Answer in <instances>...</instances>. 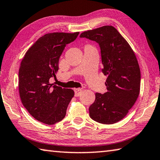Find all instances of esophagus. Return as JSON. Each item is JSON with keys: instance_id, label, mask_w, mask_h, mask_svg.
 I'll list each match as a JSON object with an SVG mask.
<instances>
[{"instance_id": "1", "label": "esophagus", "mask_w": 160, "mask_h": 160, "mask_svg": "<svg viewBox=\"0 0 160 160\" xmlns=\"http://www.w3.org/2000/svg\"><path fill=\"white\" fill-rule=\"evenodd\" d=\"M74 93H75V96L76 97H79V96L81 94V92H82V90L81 88H74Z\"/></svg>"}]
</instances>
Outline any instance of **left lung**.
<instances>
[{
  "instance_id": "left-lung-1",
  "label": "left lung",
  "mask_w": 160,
  "mask_h": 160,
  "mask_svg": "<svg viewBox=\"0 0 160 160\" xmlns=\"http://www.w3.org/2000/svg\"><path fill=\"white\" fill-rule=\"evenodd\" d=\"M80 38L99 44L102 72L108 76L105 82L107 92L95 93V100L89 107L90 117L102 124H113L127 115L139 95L141 72L136 56L111 26L85 31Z\"/></svg>"
}]
</instances>
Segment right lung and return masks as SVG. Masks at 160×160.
<instances>
[{
	"instance_id": "obj_1",
	"label": "right lung",
	"mask_w": 160,
	"mask_h": 160,
	"mask_svg": "<svg viewBox=\"0 0 160 160\" xmlns=\"http://www.w3.org/2000/svg\"><path fill=\"white\" fill-rule=\"evenodd\" d=\"M79 32L48 33L27 51L19 71V90L23 105L40 122L53 125L64 118L73 90L51 84L66 45Z\"/></svg>"
}]
</instances>
